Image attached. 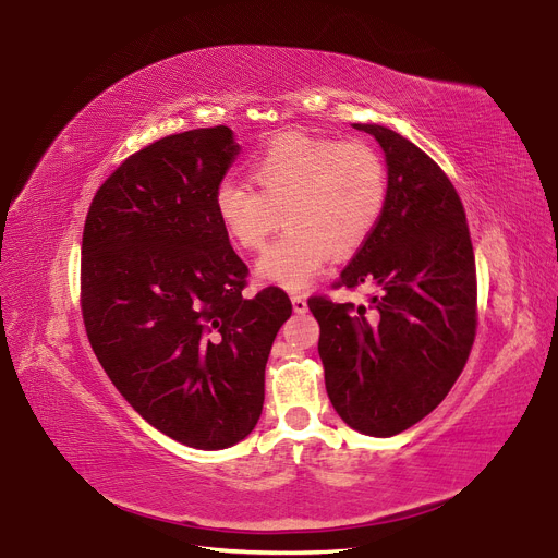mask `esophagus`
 Here are the masks:
<instances>
[{
    "label": "esophagus",
    "instance_id": "1",
    "mask_svg": "<svg viewBox=\"0 0 558 558\" xmlns=\"http://www.w3.org/2000/svg\"><path fill=\"white\" fill-rule=\"evenodd\" d=\"M291 305H294V312H296V314H305V312H307V299L301 296V294L291 296Z\"/></svg>",
    "mask_w": 558,
    "mask_h": 558
}]
</instances>
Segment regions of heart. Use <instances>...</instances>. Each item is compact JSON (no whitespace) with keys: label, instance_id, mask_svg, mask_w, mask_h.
Returning a JSON list of instances; mask_svg holds the SVG:
<instances>
[{"label":"heart","instance_id":"heart-1","mask_svg":"<svg viewBox=\"0 0 558 558\" xmlns=\"http://www.w3.org/2000/svg\"><path fill=\"white\" fill-rule=\"evenodd\" d=\"M259 192L223 181L215 210L228 238L262 251L271 232L287 230L257 262V278L282 289L307 287L330 255L355 253L375 230L387 201V169L371 144L328 135L282 133L251 162Z\"/></svg>","mask_w":558,"mask_h":558}]
</instances>
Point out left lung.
Returning a JSON list of instances; mask_svg holds the SVG:
<instances>
[{"instance_id": "obj_1", "label": "left lung", "mask_w": 558, "mask_h": 558, "mask_svg": "<svg viewBox=\"0 0 558 558\" xmlns=\"http://www.w3.org/2000/svg\"><path fill=\"white\" fill-rule=\"evenodd\" d=\"M387 201L371 238L335 287L375 284L371 305L307 301L318 320L326 389L345 425L393 436L438 407L461 375L477 330V276L461 198L414 142L379 124Z\"/></svg>"}]
</instances>
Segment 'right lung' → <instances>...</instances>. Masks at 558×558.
Instances as JSON below:
<instances>
[{
  "instance_id": "right-lung-1",
  "label": "right lung",
  "mask_w": 558,
  "mask_h": 558,
  "mask_svg": "<svg viewBox=\"0 0 558 558\" xmlns=\"http://www.w3.org/2000/svg\"><path fill=\"white\" fill-rule=\"evenodd\" d=\"M228 126L167 135L97 190L81 244V312L114 389L173 441L221 450L246 438L291 301L242 296L215 192L240 156Z\"/></svg>"
}]
</instances>
